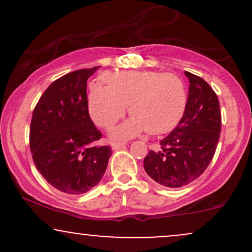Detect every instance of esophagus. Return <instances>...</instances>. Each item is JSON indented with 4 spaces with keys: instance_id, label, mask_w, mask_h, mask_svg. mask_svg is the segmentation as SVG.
Returning <instances> with one entry per match:
<instances>
[{
    "instance_id": "1",
    "label": "esophagus",
    "mask_w": 252,
    "mask_h": 252,
    "mask_svg": "<svg viewBox=\"0 0 252 252\" xmlns=\"http://www.w3.org/2000/svg\"><path fill=\"white\" fill-rule=\"evenodd\" d=\"M126 144V142H121V141H115V142H112V149H118L121 148V147H124Z\"/></svg>"
}]
</instances>
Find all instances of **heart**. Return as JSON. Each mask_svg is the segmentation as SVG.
I'll return each instance as SVG.
<instances>
[{
  "label": "heart",
  "instance_id": "heart-1",
  "mask_svg": "<svg viewBox=\"0 0 252 252\" xmlns=\"http://www.w3.org/2000/svg\"><path fill=\"white\" fill-rule=\"evenodd\" d=\"M106 86H89L90 116L98 126L109 128L124 116L129 105L132 115L112 130L116 137H129L147 130L162 135L178 126L186 111L187 89L174 73L156 71H128L106 73Z\"/></svg>",
  "mask_w": 252,
  "mask_h": 252
}]
</instances>
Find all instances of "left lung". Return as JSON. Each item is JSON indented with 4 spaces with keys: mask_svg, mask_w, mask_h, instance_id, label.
Wrapping results in <instances>:
<instances>
[{
    "mask_svg": "<svg viewBox=\"0 0 252 252\" xmlns=\"http://www.w3.org/2000/svg\"><path fill=\"white\" fill-rule=\"evenodd\" d=\"M189 80L184 116L176 128L150 150L143 166L153 180L170 189L186 186L198 179L215 155L221 130L219 99L200 77L185 72Z\"/></svg>",
    "mask_w": 252,
    "mask_h": 252,
    "instance_id": "obj_1",
    "label": "left lung"
}]
</instances>
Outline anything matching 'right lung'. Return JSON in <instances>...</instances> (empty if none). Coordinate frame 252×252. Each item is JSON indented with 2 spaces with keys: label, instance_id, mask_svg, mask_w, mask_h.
Returning <instances> with one entry per match:
<instances>
[{
  "label": "right lung",
  "instance_id": "right-lung-1",
  "mask_svg": "<svg viewBox=\"0 0 252 252\" xmlns=\"http://www.w3.org/2000/svg\"><path fill=\"white\" fill-rule=\"evenodd\" d=\"M99 66L60 77L33 111L30 146L37 170L54 189L83 194L102 180L112 152L89 115L88 79Z\"/></svg>",
  "mask_w": 252,
  "mask_h": 252
}]
</instances>
